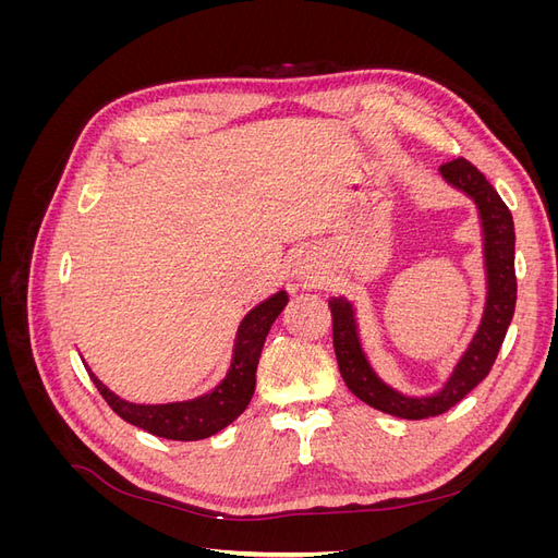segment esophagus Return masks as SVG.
Listing matches in <instances>:
<instances>
[{
    "label": "esophagus",
    "instance_id": "obj_1",
    "mask_svg": "<svg viewBox=\"0 0 558 558\" xmlns=\"http://www.w3.org/2000/svg\"><path fill=\"white\" fill-rule=\"evenodd\" d=\"M293 277L302 286H314L320 279V272H318V267L310 258H298L295 267H293Z\"/></svg>",
    "mask_w": 558,
    "mask_h": 558
}]
</instances>
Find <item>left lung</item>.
Instances as JSON below:
<instances>
[{"label":"left lung","instance_id":"obj_1","mask_svg":"<svg viewBox=\"0 0 558 558\" xmlns=\"http://www.w3.org/2000/svg\"><path fill=\"white\" fill-rule=\"evenodd\" d=\"M442 179L475 202L482 228V256L486 277V300L480 326L470 344L456 361L451 375L430 396H408L386 384L369 363L361 342L359 318L353 302L344 295L330 298L332 314V344L337 365L349 391L369 408L398 418H428L445 414L456 402H461L492 369L505 332L510 328L517 305V277H514V221L494 185L475 165L459 158L440 167Z\"/></svg>","mask_w":558,"mask_h":558}]
</instances>
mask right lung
<instances>
[{
  "mask_svg": "<svg viewBox=\"0 0 558 558\" xmlns=\"http://www.w3.org/2000/svg\"><path fill=\"white\" fill-rule=\"evenodd\" d=\"M286 302H289L286 291H277L242 318L238 335H234L232 359L226 377L209 393H202L191 400L162 404L128 402L109 391L86 363L83 365H86L97 391L109 402V408L128 424L148 430L150 435L165 437V440H205V437H211L230 426L248 408L253 391H256V369L265 337L286 307Z\"/></svg>",
  "mask_w": 558,
  "mask_h": 558,
  "instance_id": "obj_1",
  "label": "right lung"
}]
</instances>
